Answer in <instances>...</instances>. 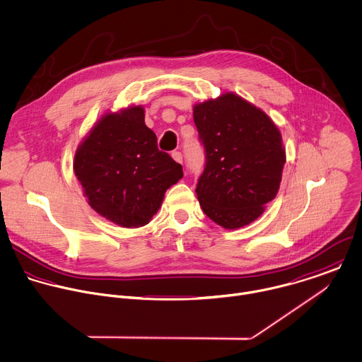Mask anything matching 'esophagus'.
Returning <instances> with one entry per match:
<instances>
[{
	"mask_svg": "<svg viewBox=\"0 0 362 362\" xmlns=\"http://www.w3.org/2000/svg\"><path fill=\"white\" fill-rule=\"evenodd\" d=\"M171 157L177 161V163H180V164H182V154L180 153V151H173V154H171Z\"/></svg>",
	"mask_w": 362,
	"mask_h": 362,
	"instance_id": "esophagus-1",
	"label": "esophagus"
}]
</instances>
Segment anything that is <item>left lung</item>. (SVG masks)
<instances>
[{
	"label": "left lung",
	"instance_id": "obj_1",
	"mask_svg": "<svg viewBox=\"0 0 362 362\" xmlns=\"http://www.w3.org/2000/svg\"><path fill=\"white\" fill-rule=\"evenodd\" d=\"M194 122L205 150L195 188L204 214L226 229L249 225L279 191L286 163L279 129L235 93L195 105Z\"/></svg>",
	"mask_w": 362,
	"mask_h": 362
}]
</instances>
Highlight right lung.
<instances>
[{"label":"right lung","instance_id":"right-lung-1","mask_svg":"<svg viewBox=\"0 0 362 362\" xmlns=\"http://www.w3.org/2000/svg\"><path fill=\"white\" fill-rule=\"evenodd\" d=\"M75 174L89 205L123 226L147 225L182 167L160 151L141 106L105 115L78 147Z\"/></svg>","mask_w":362,"mask_h":362}]
</instances>
